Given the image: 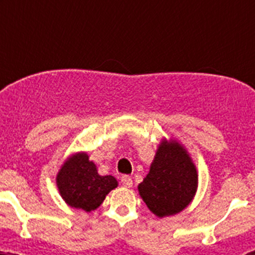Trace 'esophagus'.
<instances>
[{
	"label": "esophagus",
	"mask_w": 255,
	"mask_h": 255,
	"mask_svg": "<svg viewBox=\"0 0 255 255\" xmlns=\"http://www.w3.org/2000/svg\"><path fill=\"white\" fill-rule=\"evenodd\" d=\"M121 182H122V185L125 187H132L133 186L132 177L128 176V175H123L122 177H121Z\"/></svg>",
	"instance_id": "esophagus-1"
}]
</instances>
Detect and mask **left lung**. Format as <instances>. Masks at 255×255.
I'll list each match as a JSON object with an SVG mask.
<instances>
[{
  "mask_svg": "<svg viewBox=\"0 0 255 255\" xmlns=\"http://www.w3.org/2000/svg\"><path fill=\"white\" fill-rule=\"evenodd\" d=\"M199 174L189 151L176 139H161L150 169L138 185L140 197L159 218L176 215L194 200Z\"/></svg>",
  "mask_w": 255,
  "mask_h": 255,
  "instance_id": "8db88e82",
  "label": "left lung"
}]
</instances>
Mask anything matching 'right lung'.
<instances>
[{
	"label": "right lung",
	"instance_id": "1",
	"mask_svg": "<svg viewBox=\"0 0 255 255\" xmlns=\"http://www.w3.org/2000/svg\"><path fill=\"white\" fill-rule=\"evenodd\" d=\"M56 186L69 206L91 212L118 186V181L112 175H100L96 164L90 160L86 151H78L69 155L60 166Z\"/></svg>",
	"mask_w": 255,
	"mask_h": 255
}]
</instances>
